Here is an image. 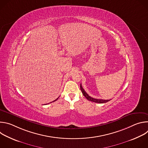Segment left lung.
Listing matches in <instances>:
<instances>
[{
    "label": "left lung",
    "instance_id": "left-lung-1",
    "mask_svg": "<svg viewBox=\"0 0 148 148\" xmlns=\"http://www.w3.org/2000/svg\"><path fill=\"white\" fill-rule=\"evenodd\" d=\"M80 88H81V90L82 91V94L84 95V96L85 97L88 101H91L92 102H96V103H106L108 101H110V99H96V98H94L91 97H90V95H88V94L85 91V90H84L81 86V84H80Z\"/></svg>",
    "mask_w": 148,
    "mask_h": 148
}]
</instances>
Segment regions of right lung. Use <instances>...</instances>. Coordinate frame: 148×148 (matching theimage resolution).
<instances>
[{
    "instance_id": "1",
    "label": "right lung",
    "mask_w": 148,
    "mask_h": 148,
    "mask_svg": "<svg viewBox=\"0 0 148 148\" xmlns=\"http://www.w3.org/2000/svg\"><path fill=\"white\" fill-rule=\"evenodd\" d=\"M58 98H57V99H55V100H54V101H53V102H54V101H56V100H57V99H58ZM46 104H47V103H46Z\"/></svg>"
}]
</instances>
